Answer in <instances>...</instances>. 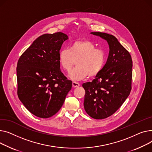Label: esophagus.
Here are the masks:
<instances>
[{"mask_svg": "<svg viewBox=\"0 0 152 152\" xmlns=\"http://www.w3.org/2000/svg\"><path fill=\"white\" fill-rule=\"evenodd\" d=\"M80 86V84L77 82H72V87L73 88H77V87H78Z\"/></svg>", "mask_w": 152, "mask_h": 152, "instance_id": "obj_1", "label": "esophagus"}]
</instances>
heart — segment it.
Wrapping results in <instances>:
<instances>
[{
  "label": "heart",
  "instance_id": "1",
  "mask_svg": "<svg viewBox=\"0 0 152 152\" xmlns=\"http://www.w3.org/2000/svg\"><path fill=\"white\" fill-rule=\"evenodd\" d=\"M96 48L88 40L72 42L69 49H62L59 52V63L64 71L69 72L76 62L77 67L69 74L72 80H82L88 75L94 77L102 70L107 62L106 52Z\"/></svg>",
  "mask_w": 152,
  "mask_h": 152
}]
</instances>
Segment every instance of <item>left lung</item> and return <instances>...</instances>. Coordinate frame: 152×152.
<instances>
[{
  "instance_id": "left-lung-1",
  "label": "left lung",
  "mask_w": 152,
  "mask_h": 152,
  "mask_svg": "<svg viewBox=\"0 0 152 152\" xmlns=\"http://www.w3.org/2000/svg\"><path fill=\"white\" fill-rule=\"evenodd\" d=\"M108 43L107 61L91 82L85 83L84 108L94 119L106 118L117 111L130 94L132 61L129 53L112 35L94 32Z\"/></svg>"
}]
</instances>
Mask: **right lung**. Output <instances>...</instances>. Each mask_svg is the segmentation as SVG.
<instances>
[{
  "label": "right lung",
  "instance_id": "obj_1",
  "mask_svg": "<svg viewBox=\"0 0 152 152\" xmlns=\"http://www.w3.org/2000/svg\"><path fill=\"white\" fill-rule=\"evenodd\" d=\"M69 39L62 32L45 34L35 39L18 62V96L36 117L47 118L63 105L72 82L61 72L59 52Z\"/></svg>",
  "mask_w": 152,
  "mask_h": 152
}]
</instances>
